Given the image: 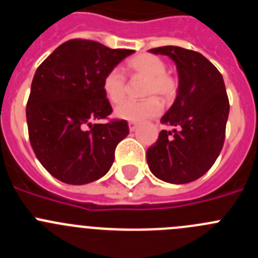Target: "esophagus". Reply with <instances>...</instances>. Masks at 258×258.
Returning a JSON list of instances; mask_svg holds the SVG:
<instances>
[{
  "instance_id": "34e87169",
  "label": "esophagus",
  "mask_w": 258,
  "mask_h": 258,
  "mask_svg": "<svg viewBox=\"0 0 258 258\" xmlns=\"http://www.w3.org/2000/svg\"><path fill=\"white\" fill-rule=\"evenodd\" d=\"M137 127H138V124H137V122H134V121L129 122V131L134 132L137 129Z\"/></svg>"
}]
</instances>
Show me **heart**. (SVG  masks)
Masks as SVG:
<instances>
[{
	"label": "heart",
	"mask_w": 258,
	"mask_h": 258,
	"mask_svg": "<svg viewBox=\"0 0 258 258\" xmlns=\"http://www.w3.org/2000/svg\"><path fill=\"white\" fill-rule=\"evenodd\" d=\"M127 69L133 75L146 79L142 94L147 98L142 101H124L115 108V115L127 121H141L157 116L161 112V105L156 97L164 102L176 96L178 83L166 73V65L160 57L150 53H141L127 61ZM102 88L106 97L112 103L124 100L126 92V79L121 70L115 68L103 77Z\"/></svg>",
	"instance_id": "b5f03b06"
}]
</instances>
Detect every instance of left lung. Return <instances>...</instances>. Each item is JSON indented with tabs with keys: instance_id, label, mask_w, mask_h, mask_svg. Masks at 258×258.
I'll return each mask as SVG.
<instances>
[{
	"instance_id": "left-lung-1",
	"label": "left lung",
	"mask_w": 258,
	"mask_h": 258,
	"mask_svg": "<svg viewBox=\"0 0 258 258\" xmlns=\"http://www.w3.org/2000/svg\"><path fill=\"white\" fill-rule=\"evenodd\" d=\"M169 56L176 65V98L161 131L147 150V164L156 178L166 183L185 184L205 175L221 152L229 116V100L220 72L200 52L176 46L150 49Z\"/></svg>"
}]
</instances>
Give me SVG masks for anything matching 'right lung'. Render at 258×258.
<instances>
[{
    "label": "right lung",
    "mask_w": 258,
    "mask_h": 258,
    "mask_svg": "<svg viewBox=\"0 0 258 258\" xmlns=\"http://www.w3.org/2000/svg\"><path fill=\"white\" fill-rule=\"evenodd\" d=\"M88 39L58 46L38 66L27 103L29 141L44 169L73 185L102 178L129 134L125 120L92 124L112 112L103 77L133 53Z\"/></svg>",
    "instance_id": "obj_1"
}]
</instances>
